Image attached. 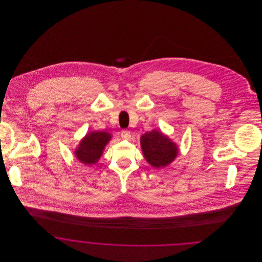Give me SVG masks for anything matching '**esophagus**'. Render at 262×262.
Listing matches in <instances>:
<instances>
[{
  "instance_id": "obj_1",
  "label": "esophagus",
  "mask_w": 262,
  "mask_h": 262,
  "mask_svg": "<svg viewBox=\"0 0 262 262\" xmlns=\"http://www.w3.org/2000/svg\"><path fill=\"white\" fill-rule=\"evenodd\" d=\"M121 136H122L124 139H128L130 137V133L127 129H124V130H122Z\"/></svg>"
}]
</instances>
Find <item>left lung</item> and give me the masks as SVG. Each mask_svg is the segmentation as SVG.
<instances>
[{
    "mask_svg": "<svg viewBox=\"0 0 262 262\" xmlns=\"http://www.w3.org/2000/svg\"><path fill=\"white\" fill-rule=\"evenodd\" d=\"M140 144L146 161L155 168L167 166L178 155V148L169 138L158 130L140 137Z\"/></svg>",
    "mask_w": 262,
    "mask_h": 262,
    "instance_id": "obj_1",
    "label": "left lung"
}]
</instances>
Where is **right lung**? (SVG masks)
Listing matches in <instances>:
<instances>
[{
	"label": "right lung",
	"mask_w": 262,
	"mask_h": 262,
	"mask_svg": "<svg viewBox=\"0 0 262 262\" xmlns=\"http://www.w3.org/2000/svg\"><path fill=\"white\" fill-rule=\"evenodd\" d=\"M110 138L111 135L105 132L90 133L81 140L79 147L75 150L76 157L80 162L88 165L97 162Z\"/></svg>",
	"instance_id": "right-lung-1"
}]
</instances>
